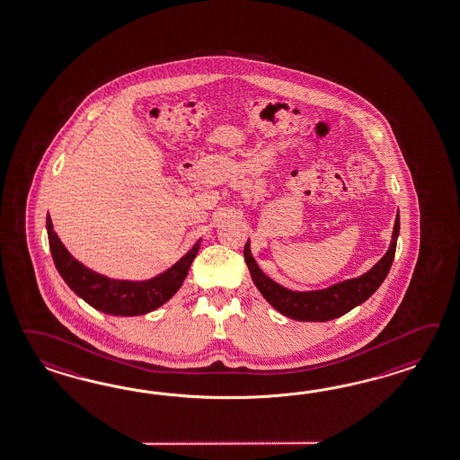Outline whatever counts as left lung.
<instances>
[{
	"label": "left lung",
	"mask_w": 460,
	"mask_h": 460,
	"mask_svg": "<svg viewBox=\"0 0 460 460\" xmlns=\"http://www.w3.org/2000/svg\"><path fill=\"white\" fill-rule=\"evenodd\" d=\"M399 229H401V221H399V211H397L391 246L384 254V258L366 274L354 279L337 282L334 286H329L321 291H291L274 282L261 270L256 259L252 258L249 241L244 246V259H246L251 278L254 280L259 292L276 311L296 321L325 323L348 314L358 304L367 301L370 296L379 289V286L387 278L393 266Z\"/></svg>",
	"instance_id": "obj_1"
}]
</instances>
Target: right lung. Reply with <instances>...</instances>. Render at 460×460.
I'll return each mask as SVG.
<instances>
[{"label": "right lung", "instance_id": "right-lung-1", "mask_svg": "<svg viewBox=\"0 0 460 460\" xmlns=\"http://www.w3.org/2000/svg\"><path fill=\"white\" fill-rule=\"evenodd\" d=\"M46 229L51 256L58 272L67 286L91 307L111 315H143L168 303L180 291L188 276L192 261L196 258L201 239L190 249L182 258L168 270L156 278L147 280L110 279L90 268L67 252L65 244L59 241L49 214L46 216Z\"/></svg>", "mask_w": 460, "mask_h": 460}]
</instances>
